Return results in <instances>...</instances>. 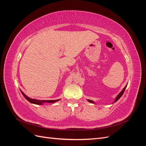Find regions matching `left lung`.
Listing matches in <instances>:
<instances>
[{
  "label": "left lung",
  "instance_id": "obj_1",
  "mask_svg": "<svg viewBox=\"0 0 146 146\" xmlns=\"http://www.w3.org/2000/svg\"><path fill=\"white\" fill-rule=\"evenodd\" d=\"M127 85L125 86V88H123V90L121 92V93H119V95L117 96V98H116V100H115V102H116V101H117L119 99H120L121 98V97L123 95V92H124V91H125V88H126V87H127ZM88 101H89L90 102H91V103H94V102L93 101H92V100H88Z\"/></svg>",
  "mask_w": 146,
  "mask_h": 146
}]
</instances>
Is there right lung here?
I'll return each instance as SVG.
<instances>
[{"mask_svg":"<svg viewBox=\"0 0 146 146\" xmlns=\"http://www.w3.org/2000/svg\"><path fill=\"white\" fill-rule=\"evenodd\" d=\"M21 93L23 94V95L24 96V98L27 99L29 102H30V103H32L34 104H37V105H42V104H43L44 102H49V103H54L55 102L58 101L59 100H36V99H30L28 97L26 96L24 92L21 90Z\"/></svg>","mask_w":146,"mask_h":146,"instance_id":"obj_1","label":"right lung"}]
</instances>
